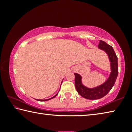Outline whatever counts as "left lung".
I'll return each mask as SVG.
<instances>
[{"label":"left lung","mask_w":132,"mask_h":132,"mask_svg":"<svg viewBox=\"0 0 132 132\" xmlns=\"http://www.w3.org/2000/svg\"><path fill=\"white\" fill-rule=\"evenodd\" d=\"M98 48L104 51L108 56L111 64V73L104 83L93 88H88L82 82V77L78 73H75V87L78 93L86 99H100L108 94L114 86L118 75V57L113 48L105 42L100 40Z\"/></svg>","instance_id":"obj_1"}]
</instances>
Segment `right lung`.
Returning <instances> with one entry per match:
<instances>
[{"label": "right lung", "mask_w": 132, "mask_h": 132, "mask_svg": "<svg viewBox=\"0 0 132 132\" xmlns=\"http://www.w3.org/2000/svg\"><path fill=\"white\" fill-rule=\"evenodd\" d=\"M59 91H58V93H59ZM58 93L56 94L55 96H53V97H52V98H49V99H46V100H38V99H37L36 100H37V101H48V100H51V99H52V98H55L57 94H58Z\"/></svg>", "instance_id": "add662e5"}]
</instances>
